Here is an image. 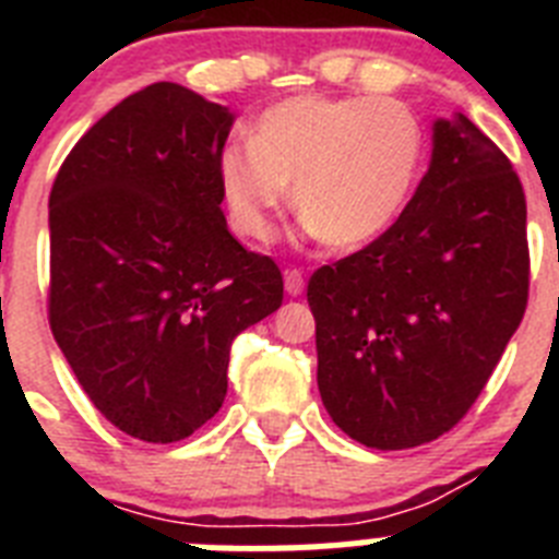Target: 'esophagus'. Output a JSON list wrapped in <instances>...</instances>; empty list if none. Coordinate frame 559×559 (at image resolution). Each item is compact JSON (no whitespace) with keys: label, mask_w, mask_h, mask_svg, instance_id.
<instances>
[{"label":"esophagus","mask_w":559,"mask_h":559,"mask_svg":"<svg viewBox=\"0 0 559 559\" xmlns=\"http://www.w3.org/2000/svg\"><path fill=\"white\" fill-rule=\"evenodd\" d=\"M305 290V276L302 271L296 269H288L285 271V294L288 296H299Z\"/></svg>","instance_id":"esophagus-1"}]
</instances>
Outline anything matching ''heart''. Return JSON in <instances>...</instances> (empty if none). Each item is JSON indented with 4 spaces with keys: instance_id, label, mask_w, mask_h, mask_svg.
<instances>
[{
    "instance_id": "heart-1",
    "label": "heart",
    "mask_w": 559,
    "mask_h": 559,
    "mask_svg": "<svg viewBox=\"0 0 559 559\" xmlns=\"http://www.w3.org/2000/svg\"><path fill=\"white\" fill-rule=\"evenodd\" d=\"M426 133L403 103L302 95L251 126V145L221 151L218 179L231 224L269 243L294 187L305 229L335 251L386 235L417 187Z\"/></svg>"
}]
</instances>
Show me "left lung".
I'll list each match as a JSON object with an SVG mask.
<instances>
[{
    "label": "left lung",
    "mask_w": 559,
    "mask_h": 559,
    "mask_svg": "<svg viewBox=\"0 0 559 559\" xmlns=\"http://www.w3.org/2000/svg\"><path fill=\"white\" fill-rule=\"evenodd\" d=\"M526 299L521 179L464 114L437 120L397 224L310 276L324 408L367 448L433 442L476 403Z\"/></svg>",
    "instance_id": "obj_1"
}]
</instances>
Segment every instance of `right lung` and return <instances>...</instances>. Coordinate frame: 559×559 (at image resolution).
I'll list each match as a JSON object with an SVG mask.
<instances>
[{"label": "right lung", "mask_w": 559, "mask_h": 559, "mask_svg": "<svg viewBox=\"0 0 559 559\" xmlns=\"http://www.w3.org/2000/svg\"><path fill=\"white\" fill-rule=\"evenodd\" d=\"M231 122L153 83L83 133L49 192V328L97 412L142 442L215 417L235 335L283 305L276 263L221 210Z\"/></svg>", "instance_id": "1"}]
</instances>
